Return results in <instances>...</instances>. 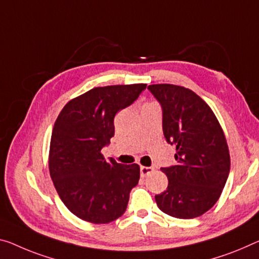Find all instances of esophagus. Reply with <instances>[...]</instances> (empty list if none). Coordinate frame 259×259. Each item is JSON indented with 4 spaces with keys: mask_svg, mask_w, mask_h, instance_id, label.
<instances>
[{
    "mask_svg": "<svg viewBox=\"0 0 259 259\" xmlns=\"http://www.w3.org/2000/svg\"><path fill=\"white\" fill-rule=\"evenodd\" d=\"M153 171H154V168H152V166H141L140 175H141V177H146V176H148L149 174H152Z\"/></svg>",
    "mask_w": 259,
    "mask_h": 259,
    "instance_id": "1",
    "label": "esophagus"
}]
</instances>
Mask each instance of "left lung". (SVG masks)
I'll list each match as a JSON object with an SVG mask.
<instances>
[{
  "label": "left lung",
  "mask_w": 259,
  "mask_h": 259,
  "mask_svg": "<svg viewBox=\"0 0 259 259\" xmlns=\"http://www.w3.org/2000/svg\"><path fill=\"white\" fill-rule=\"evenodd\" d=\"M163 111V134L176 147L177 164L162 168L168 188L155 196L163 213L178 219L200 217L220 198L230 156L220 122L204 99L175 84L148 85Z\"/></svg>",
  "instance_id": "left-lung-1"
}]
</instances>
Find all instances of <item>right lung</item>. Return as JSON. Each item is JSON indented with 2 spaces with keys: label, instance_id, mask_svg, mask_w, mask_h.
Masks as SVG:
<instances>
[{
  "label": "right lung",
  "instance_id": "1",
  "mask_svg": "<svg viewBox=\"0 0 259 259\" xmlns=\"http://www.w3.org/2000/svg\"><path fill=\"white\" fill-rule=\"evenodd\" d=\"M145 83L94 88L63 106L52 131L49 168L55 190L74 215L109 224L125 213L140 166L106 161L102 148L114 135V116Z\"/></svg>",
  "mask_w": 259,
  "mask_h": 259
}]
</instances>
